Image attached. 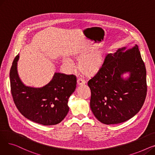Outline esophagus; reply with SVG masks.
I'll use <instances>...</instances> for the list:
<instances>
[{
	"instance_id": "esophagus-1",
	"label": "esophagus",
	"mask_w": 155,
	"mask_h": 155,
	"mask_svg": "<svg viewBox=\"0 0 155 155\" xmlns=\"http://www.w3.org/2000/svg\"><path fill=\"white\" fill-rule=\"evenodd\" d=\"M85 84V81L81 79V78H78L77 79V85H84Z\"/></svg>"
}]
</instances>
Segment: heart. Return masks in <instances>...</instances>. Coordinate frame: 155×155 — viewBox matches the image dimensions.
Listing matches in <instances>:
<instances>
[{"instance_id":"obj_1","label":"heart","mask_w":155,"mask_h":155,"mask_svg":"<svg viewBox=\"0 0 155 155\" xmlns=\"http://www.w3.org/2000/svg\"><path fill=\"white\" fill-rule=\"evenodd\" d=\"M78 59V69L82 74L87 77L91 78L102 70L105 64V53L103 50H97L87 54V52L79 51L74 54ZM63 63L66 66L70 67L71 62L68 59H64Z\"/></svg>"}]
</instances>
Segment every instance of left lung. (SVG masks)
Returning a JSON list of instances; mask_svg holds the SVG:
<instances>
[{
	"label": "left lung",
	"mask_w": 155,
	"mask_h": 155,
	"mask_svg": "<svg viewBox=\"0 0 155 155\" xmlns=\"http://www.w3.org/2000/svg\"><path fill=\"white\" fill-rule=\"evenodd\" d=\"M126 47L108 54L102 70L88 81L91 108L95 117L105 124L123 123L140 110L144 102L146 71L138 46L124 52ZM130 73L124 79L121 75Z\"/></svg>",
	"instance_id": "8db88e82"
}]
</instances>
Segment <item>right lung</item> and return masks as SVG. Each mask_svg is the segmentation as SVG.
Instances as JSON below:
<instances>
[{
    "label": "right lung",
    "mask_w": 155,
    "mask_h": 155,
    "mask_svg": "<svg viewBox=\"0 0 155 155\" xmlns=\"http://www.w3.org/2000/svg\"><path fill=\"white\" fill-rule=\"evenodd\" d=\"M19 57L15 56L10 70L11 94L16 107L22 115L35 123L44 126L60 123L69 111L68 101L76 88V77L55 73L52 80L43 87L26 86L18 73Z\"/></svg>",
    "instance_id": "add662e5"
}]
</instances>
